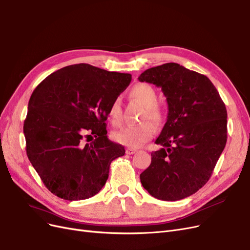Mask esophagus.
Wrapping results in <instances>:
<instances>
[{"mask_svg": "<svg viewBox=\"0 0 250 250\" xmlns=\"http://www.w3.org/2000/svg\"><path fill=\"white\" fill-rule=\"evenodd\" d=\"M125 152H126L127 155H134V154H136V152H137V149H135V148H126Z\"/></svg>", "mask_w": 250, "mask_h": 250, "instance_id": "obj_1", "label": "esophagus"}]
</instances>
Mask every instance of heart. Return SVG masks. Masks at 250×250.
<instances>
[{
    "label": "heart",
    "instance_id": "1",
    "mask_svg": "<svg viewBox=\"0 0 250 250\" xmlns=\"http://www.w3.org/2000/svg\"><path fill=\"white\" fill-rule=\"evenodd\" d=\"M131 98L140 103L146 108L143 120L149 119L150 122L160 124L162 122L163 114L156 104L158 95L156 90L147 84H137L130 92ZM108 117L114 125L122 124V104L118 99L111 103L108 109ZM150 122H146L137 125H128L112 133V138L116 142L128 147H140L144 143L149 141L156 133V126Z\"/></svg>",
    "mask_w": 250,
    "mask_h": 250
}]
</instances>
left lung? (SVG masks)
Listing matches in <instances>:
<instances>
[{
    "label": "left lung",
    "mask_w": 250,
    "mask_h": 250,
    "mask_svg": "<svg viewBox=\"0 0 250 250\" xmlns=\"http://www.w3.org/2000/svg\"><path fill=\"white\" fill-rule=\"evenodd\" d=\"M140 82L162 89L168 115L140 174L143 188L158 199L175 201L194 194L211 178L228 138L225 104L208 77L178 63L143 71Z\"/></svg>",
    "instance_id": "1"
}]
</instances>
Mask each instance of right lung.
I'll list each match as a JSON object with an SVG mask.
<instances>
[{
	"instance_id": "obj_1",
	"label": "right lung",
	"mask_w": 250,
	"mask_h": 250,
	"mask_svg": "<svg viewBox=\"0 0 250 250\" xmlns=\"http://www.w3.org/2000/svg\"><path fill=\"white\" fill-rule=\"evenodd\" d=\"M131 80L80 63L53 72L32 93L23 123L27 156L53 194L82 200L104 186L111 162L125 152L109 140L104 122Z\"/></svg>"
}]
</instances>
